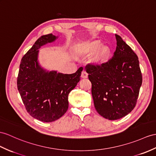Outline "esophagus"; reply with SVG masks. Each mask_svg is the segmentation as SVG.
I'll return each mask as SVG.
<instances>
[{
  "label": "esophagus",
  "instance_id": "obj_1",
  "mask_svg": "<svg viewBox=\"0 0 156 156\" xmlns=\"http://www.w3.org/2000/svg\"><path fill=\"white\" fill-rule=\"evenodd\" d=\"M81 77L83 79H86L88 77V74H87V72L85 71H83L81 73Z\"/></svg>",
  "mask_w": 156,
  "mask_h": 156
}]
</instances>
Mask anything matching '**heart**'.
<instances>
[{
    "instance_id": "b5f03b06",
    "label": "heart",
    "mask_w": 156,
    "mask_h": 156,
    "mask_svg": "<svg viewBox=\"0 0 156 156\" xmlns=\"http://www.w3.org/2000/svg\"><path fill=\"white\" fill-rule=\"evenodd\" d=\"M78 51L82 56L94 54L91 58L94 65L102 66L107 63L111 58V48L107 44H102L99 40L85 41L79 45Z\"/></svg>"
}]
</instances>
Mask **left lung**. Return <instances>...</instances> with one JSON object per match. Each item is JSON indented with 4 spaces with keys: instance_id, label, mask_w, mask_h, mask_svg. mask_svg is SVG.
<instances>
[{
    "instance_id": "left-lung-1",
    "label": "left lung",
    "mask_w": 156,
    "mask_h": 156,
    "mask_svg": "<svg viewBox=\"0 0 156 156\" xmlns=\"http://www.w3.org/2000/svg\"><path fill=\"white\" fill-rule=\"evenodd\" d=\"M115 36L116 49L112 58L102 66H86L94 107L101 116L111 120L120 119L134 109L142 83L137 55L120 36Z\"/></svg>"
}]
</instances>
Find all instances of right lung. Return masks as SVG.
Segmentation results:
<instances>
[{"instance_id": "add662e5", "label": "right lung", "mask_w": 156, "mask_h": 156, "mask_svg": "<svg viewBox=\"0 0 156 156\" xmlns=\"http://www.w3.org/2000/svg\"><path fill=\"white\" fill-rule=\"evenodd\" d=\"M58 37L49 34L37 39L22 58L17 78L18 90L26 111L44 122L58 120L67 112L68 94L80 81L83 71L79 68L73 74H63L41 67L38 49Z\"/></svg>"}]
</instances>
